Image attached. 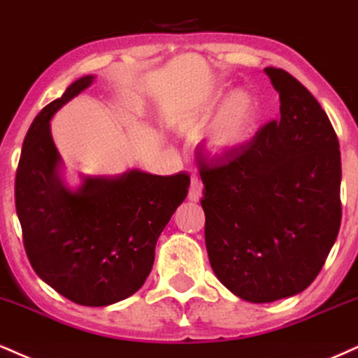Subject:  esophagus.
<instances>
[{
    "instance_id": "1",
    "label": "esophagus",
    "mask_w": 358,
    "mask_h": 358,
    "mask_svg": "<svg viewBox=\"0 0 358 358\" xmlns=\"http://www.w3.org/2000/svg\"><path fill=\"white\" fill-rule=\"evenodd\" d=\"M201 196H203V182H201V179L197 178V176H192L191 178V186H189V201H192V203H197V201L201 199Z\"/></svg>"
}]
</instances>
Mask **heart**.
Wrapping results in <instances>:
<instances>
[{"mask_svg": "<svg viewBox=\"0 0 358 358\" xmlns=\"http://www.w3.org/2000/svg\"><path fill=\"white\" fill-rule=\"evenodd\" d=\"M216 103L206 107L192 120L194 127H203L211 117ZM262 120V103L248 88H236L224 96L211 122L204 130V141L209 152L224 155L233 154L253 138Z\"/></svg>", "mask_w": 358, "mask_h": 358, "instance_id": "obj_1", "label": "heart"}]
</instances>
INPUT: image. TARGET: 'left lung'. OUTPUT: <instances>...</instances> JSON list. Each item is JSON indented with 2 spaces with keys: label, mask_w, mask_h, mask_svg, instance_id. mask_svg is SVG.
<instances>
[{
  "label": "left lung",
  "mask_w": 358,
  "mask_h": 358,
  "mask_svg": "<svg viewBox=\"0 0 358 358\" xmlns=\"http://www.w3.org/2000/svg\"><path fill=\"white\" fill-rule=\"evenodd\" d=\"M264 73L280 94V119L224 159L197 161L209 263L251 303L308 288L342 221V161L329 115L288 71Z\"/></svg>",
  "instance_id": "left-lung-1"
}]
</instances>
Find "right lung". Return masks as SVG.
Segmentation results:
<instances>
[{"instance_id": "add662e5", "label": "right lung", "mask_w": 358, "mask_h": 358, "mask_svg": "<svg viewBox=\"0 0 358 358\" xmlns=\"http://www.w3.org/2000/svg\"><path fill=\"white\" fill-rule=\"evenodd\" d=\"M92 82V75L78 78L35 117L16 169L15 204L36 275L73 303L107 306L145 283L155 243L186 199L189 176L134 169L119 178L87 176L77 191L66 187L50 120Z\"/></svg>"}]
</instances>
